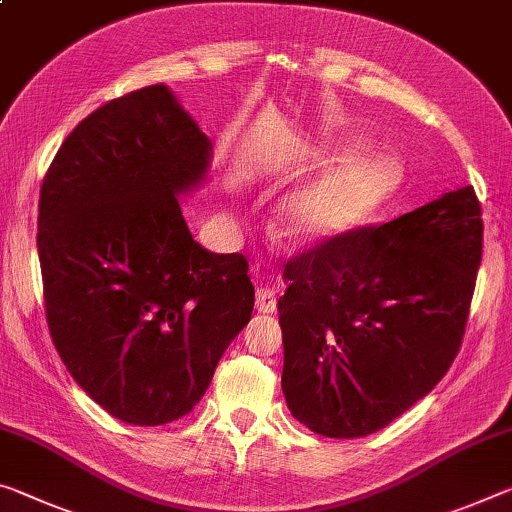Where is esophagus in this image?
I'll return each instance as SVG.
<instances>
[{
  "instance_id": "obj_1",
  "label": "esophagus",
  "mask_w": 512,
  "mask_h": 512,
  "mask_svg": "<svg viewBox=\"0 0 512 512\" xmlns=\"http://www.w3.org/2000/svg\"><path fill=\"white\" fill-rule=\"evenodd\" d=\"M255 307H257V312H262V314H273L275 310H278V298H275L271 289H257Z\"/></svg>"
}]
</instances>
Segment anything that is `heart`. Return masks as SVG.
Wrapping results in <instances>:
<instances>
[{
  "instance_id": "obj_1",
  "label": "heart",
  "mask_w": 512,
  "mask_h": 512,
  "mask_svg": "<svg viewBox=\"0 0 512 512\" xmlns=\"http://www.w3.org/2000/svg\"><path fill=\"white\" fill-rule=\"evenodd\" d=\"M401 186V168L387 157H353L328 170L287 202L280 232L291 241H319L353 230Z\"/></svg>"
}]
</instances>
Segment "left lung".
<instances>
[{
	"mask_svg": "<svg viewBox=\"0 0 512 512\" xmlns=\"http://www.w3.org/2000/svg\"><path fill=\"white\" fill-rule=\"evenodd\" d=\"M481 253V202L465 186L291 257L278 300L291 415L348 440L431 392L460 351Z\"/></svg>",
	"mask_w": 512,
	"mask_h": 512,
	"instance_id": "8db88e82",
	"label": "left lung"
}]
</instances>
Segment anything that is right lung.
<instances>
[{
    "label": "right lung",
    "mask_w": 512,
    "mask_h": 512,
    "mask_svg": "<svg viewBox=\"0 0 512 512\" xmlns=\"http://www.w3.org/2000/svg\"><path fill=\"white\" fill-rule=\"evenodd\" d=\"M209 157L196 120L154 84L81 120L40 186L36 243L54 348L125 424L189 415L253 314L246 257L193 241L177 202Z\"/></svg>",
    "instance_id": "1"
}]
</instances>
